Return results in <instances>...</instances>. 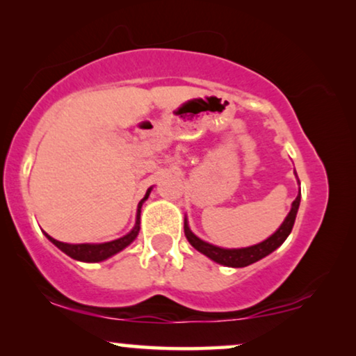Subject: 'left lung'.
Instances as JSON below:
<instances>
[{
  "instance_id": "8db88e82",
  "label": "left lung",
  "mask_w": 356,
  "mask_h": 356,
  "mask_svg": "<svg viewBox=\"0 0 356 356\" xmlns=\"http://www.w3.org/2000/svg\"><path fill=\"white\" fill-rule=\"evenodd\" d=\"M300 201H301V193H298V196H296L293 204H291L289 216L285 217V220L279 227V230H277L274 235L267 238V240H264L262 243H257L254 246L240 248V250H225V248L213 246L211 243L202 241L201 238H197L191 230H189L186 218H184V235H186L188 241L191 243V246L196 248V250L199 252H202L204 256L211 257L212 261L218 262V264L227 266V267H246L252 264V262L262 259V257H266L267 254H270L272 251H275L277 248L286 240V236L290 235L291 228H293L296 212H298V207H300Z\"/></svg>"
}]
</instances>
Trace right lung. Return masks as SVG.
Wrapping results in <instances>:
<instances>
[{
    "label": "right lung",
    "mask_w": 356,
    "mask_h": 356,
    "mask_svg": "<svg viewBox=\"0 0 356 356\" xmlns=\"http://www.w3.org/2000/svg\"><path fill=\"white\" fill-rule=\"evenodd\" d=\"M150 191H152V188L147 189V193H145L144 199H140L139 206H138V216H136V225L133 230H131L128 235L118 238V240H113V241H108V243H99V245H90V243H81V245H70V243H63V241H58L55 238H51L50 235H47L48 240H50L53 245L56 248H60V250L67 254L72 259L76 261H82V262H100V261H105L111 257L116 252H120L121 250H124L126 246L131 245L136 240V236H138L139 233V228H140V207H143V204L145 199L149 197Z\"/></svg>",
    "instance_id": "obj_1"
}]
</instances>
